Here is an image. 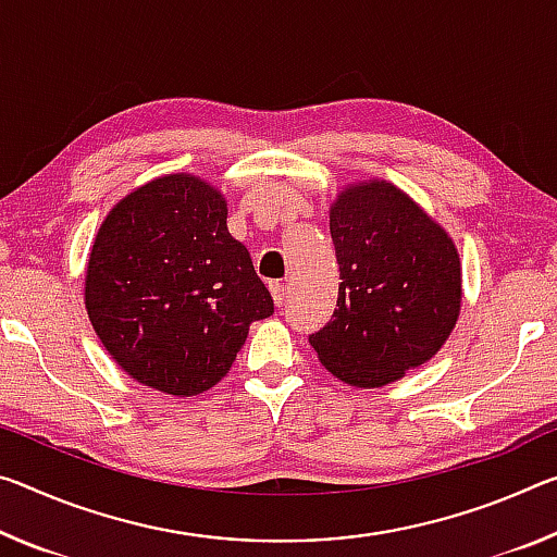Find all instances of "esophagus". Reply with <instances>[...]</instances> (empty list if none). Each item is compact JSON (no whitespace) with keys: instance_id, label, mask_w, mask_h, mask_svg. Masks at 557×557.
Instances as JSON below:
<instances>
[{"instance_id":"esophagus-1","label":"esophagus","mask_w":557,"mask_h":557,"mask_svg":"<svg viewBox=\"0 0 557 557\" xmlns=\"http://www.w3.org/2000/svg\"><path fill=\"white\" fill-rule=\"evenodd\" d=\"M270 295L275 299V305L282 307V302L287 299V285L285 282H270Z\"/></svg>"}]
</instances>
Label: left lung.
<instances>
[{"label":"left lung","instance_id":"1","mask_svg":"<svg viewBox=\"0 0 557 557\" xmlns=\"http://www.w3.org/2000/svg\"><path fill=\"white\" fill-rule=\"evenodd\" d=\"M339 262L332 320L310 334L349 386H386L441 349L461 312V260L448 233L386 181L347 185L330 210Z\"/></svg>","mask_w":557,"mask_h":557}]
</instances>
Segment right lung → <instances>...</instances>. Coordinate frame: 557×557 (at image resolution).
I'll use <instances>...</instances> for the list:
<instances>
[{"label": "right lung", "instance_id": "obj_1", "mask_svg": "<svg viewBox=\"0 0 557 557\" xmlns=\"http://www.w3.org/2000/svg\"><path fill=\"white\" fill-rule=\"evenodd\" d=\"M88 320L138 384L196 396L231 372L255 320L275 312L227 202L188 173L161 175L111 208L86 264Z\"/></svg>", "mask_w": 557, "mask_h": 557}]
</instances>
